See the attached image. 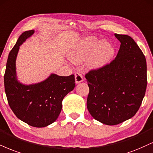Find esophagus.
Segmentation results:
<instances>
[{"label": "esophagus", "instance_id": "esophagus-1", "mask_svg": "<svg viewBox=\"0 0 153 153\" xmlns=\"http://www.w3.org/2000/svg\"><path fill=\"white\" fill-rule=\"evenodd\" d=\"M74 75H75V82H76V84H78V83H80L84 81V78H83V76L81 73L77 71V72L75 73Z\"/></svg>", "mask_w": 153, "mask_h": 153}]
</instances>
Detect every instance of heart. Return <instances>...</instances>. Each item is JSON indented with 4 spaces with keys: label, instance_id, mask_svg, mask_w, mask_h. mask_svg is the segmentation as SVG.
<instances>
[{
    "label": "heart",
    "instance_id": "heart-1",
    "mask_svg": "<svg viewBox=\"0 0 153 153\" xmlns=\"http://www.w3.org/2000/svg\"><path fill=\"white\" fill-rule=\"evenodd\" d=\"M96 43V39H88L74 50L69 56L71 61L79 65L88 59L87 64L91 68H100L107 65L114 56V48L111 43L103 41L94 48Z\"/></svg>",
    "mask_w": 153,
    "mask_h": 153
}]
</instances>
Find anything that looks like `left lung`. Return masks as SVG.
<instances>
[{
  "mask_svg": "<svg viewBox=\"0 0 153 153\" xmlns=\"http://www.w3.org/2000/svg\"><path fill=\"white\" fill-rule=\"evenodd\" d=\"M115 36L120 42L116 57L85 74L89 87L88 111L94 119L108 126L118 125L135 116L148 82L142 50L128 35Z\"/></svg>",
  "mask_w": 153,
  "mask_h": 153,
  "instance_id": "1",
  "label": "left lung"
}]
</instances>
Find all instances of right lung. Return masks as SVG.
I'll use <instances>...</instances> for the list:
<instances>
[{
	"label": "right lung",
	"instance_id": "add662e5",
	"mask_svg": "<svg viewBox=\"0 0 153 153\" xmlns=\"http://www.w3.org/2000/svg\"><path fill=\"white\" fill-rule=\"evenodd\" d=\"M34 30L24 32L9 53L4 74L5 91L11 110L19 119L28 125L42 128L57 119L62 101L75 87L74 75L51 74L44 82L25 86L17 81L16 60L19 47Z\"/></svg>",
	"mask_w": 153,
	"mask_h": 153
}]
</instances>
